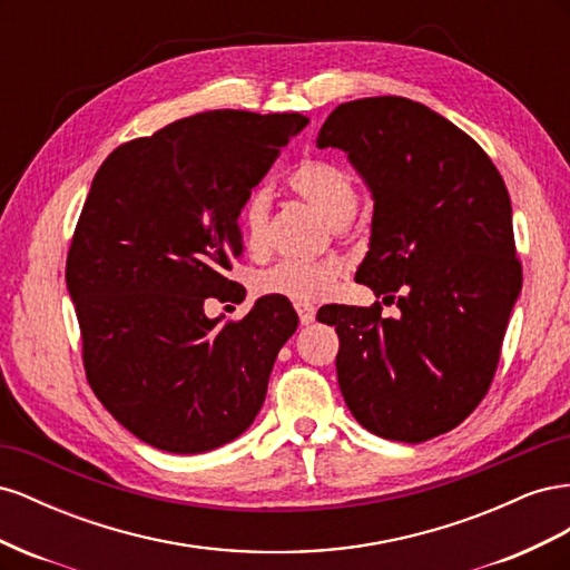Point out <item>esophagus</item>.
Segmentation results:
<instances>
[{"mask_svg": "<svg viewBox=\"0 0 570 570\" xmlns=\"http://www.w3.org/2000/svg\"><path fill=\"white\" fill-rule=\"evenodd\" d=\"M295 308H297V314H299V323H302V325L314 323V318H316V308H314L312 304H306V302H297V304H295Z\"/></svg>", "mask_w": 570, "mask_h": 570, "instance_id": "esophagus-1", "label": "esophagus"}]
</instances>
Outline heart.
I'll list each match as a JSON object with an SVG mask.
<instances>
[{"label": "heart", "mask_w": 570, "mask_h": 570, "mask_svg": "<svg viewBox=\"0 0 570 570\" xmlns=\"http://www.w3.org/2000/svg\"><path fill=\"white\" fill-rule=\"evenodd\" d=\"M287 187L318 209L327 220L342 226L347 223L358 206V187L354 178L340 164L327 159H304L289 170ZM271 197L266 189L254 193L239 206V228H243L245 245L249 249H262L268 233ZM342 266L337 262H304V258H285L275 266L256 275V295L283 297L289 302H321L335 289Z\"/></svg>", "instance_id": "heart-1"}]
</instances>
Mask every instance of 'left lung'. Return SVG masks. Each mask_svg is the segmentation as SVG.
Segmentation results:
<instances>
[{
  "label": "left lung",
  "mask_w": 570,
  "mask_h": 570,
  "mask_svg": "<svg viewBox=\"0 0 570 570\" xmlns=\"http://www.w3.org/2000/svg\"><path fill=\"white\" fill-rule=\"evenodd\" d=\"M373 193L371 249L356 281L402 316L327 306L337 381L354 419L385 440L450 433L485 400L523 285L511 199L471 135L406 97L344 101L318 132Z\"/></svg>",
  "instance_id": "8db88e82"
}]
</instances>
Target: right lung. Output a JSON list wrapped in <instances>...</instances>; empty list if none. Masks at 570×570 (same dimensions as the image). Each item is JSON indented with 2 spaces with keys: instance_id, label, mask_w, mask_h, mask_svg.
<instances>
[{
  "instance_id": "add662e5",
  "label": "right lung",
  "mask_w": 570,
  "mask_h": 570,
  "mask_svg": "<svg viewBox=\"0 0 570 570\" xmlns=\"http://www.w3.org/2000/svg\"><path fill=\"white\" fill-rule=\"evenodd\" d=\"M302 114L204 111L116 147L99 166L66 258L82 366L97 400L135 438L199 454L243 435L297 331L289 299L239 321L204 302H243L237 214Z\"/></svg>"
}]
</instances>
